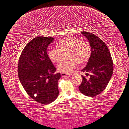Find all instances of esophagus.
<instances>
[{
	"label": "esophagus",
	"mask_w": 129,
	"mask_h": 129,
	"mask_svg": "<svg viewBox=\"0 0 129 129\" xmlns=\"http://www.w3.org/2000/svg\"><path fill=\"white\" fill-rule=\"evenodd\" d=\"M61 77H65V76H70L71 74H66V73H61Z\"/></svg>",
	"instance_id": "1"
}]
</instances>
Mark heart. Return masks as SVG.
Returning a JSON list of instances; mask_svg holds the SVG:
<instances>
[{
    "label": "heart",
    "instance_id": "heart-1",
    "mask_svg": "<svg viewBox=\"0 0 129 129\" xmlns=\"http://www.w3.org/2000/svg\"><path fill=\"white\" fill-rule=\"evenodd\" d=\"M56 48L48 51L49 58L53 62L60 61L64 52L69 51V59L62 60L57 65L60 72L69 73L75 69L79 62L84 63L88 60L90 55V48L88 42L83 41L76 37H69L57 43Z\"/></svg>",
    "mask_w": 129,
    "mask_h": 129
}]
</instances>
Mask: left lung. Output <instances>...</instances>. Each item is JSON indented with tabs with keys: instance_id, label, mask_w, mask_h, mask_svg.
I'll return each mask as SVG.
<instances>
[{
	"instance_id": "1",
	"label": "left lung",
	"mask_w": 129,
	"mask_h": 129,
	"mask_svg": "<svg viewBox=\"0 0 129 129\" xmlns=\"http://www.w3.org/2000/svg\"><path fill=\"white\" fill-rule=\"evenodd\" d=\"M88 39L91 50L87 64L81 71L86 72L87 78L81 76L82 81L79 86L80 92L86 96L94 97L101 93L108 84L113 73V62L106 44L92 33H81Z\"/></svg>"
}]
</instances>
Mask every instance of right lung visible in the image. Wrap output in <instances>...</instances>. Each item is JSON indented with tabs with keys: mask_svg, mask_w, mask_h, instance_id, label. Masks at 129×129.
<instances>
[{
	"mask_svg": "<svg viewBox=\"0 0 129 129\" xmlns=\"http://www.w3.org/2000/svg\"><path fill=\"white\" fill-rule=\"evenodd\" d=\"M54 38L35 37L24 47L19 58L18 76L29 96L42 105L53 102L58 96L60 73L47 54V49Z\"/></svg>",
	"mask_w": 129,
	"mask_h": 129,
	"instance_id": "add662e5",
	"label": "right lung"
}]
</instances>
